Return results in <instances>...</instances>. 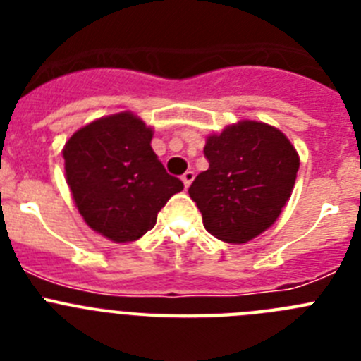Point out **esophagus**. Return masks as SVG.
I'll return each instance as SVG.
<instances>
[{"label": "esophagus", "instance_id": "esophagus-1", "mask_svg": "<svg viewBox=\"0 0 361 361\" xmlns=\"http://www.w3.org/2000/svg\"><path fill=\"white\" fill-rule=\"evenodd\" d=\"M193 178H195V173L193 171H186V173L183 175V183H184V188H190V184L193 183Z\"/></svg>", "mask_w": 361, "mask_h": 361}]
</instances>
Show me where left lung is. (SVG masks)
Instances as JSON below:
<instances>
[{
  "label": "left lung",
  "mask_w": 361,
  "mask_h": 361,
  "mask_svg": "<svg viewBox=\"0 0 361 361\" xmlns=\"http://www.w3.org/2000/svg\"><path fill=\"white\" fill-rule=\"evenodd\" d=\"M209 168L190 186L204 228L229 244H245L275 224L291 197L300 157L275 126L238 121L206 139Z\"/></svg>",
  "instance_id": "obj_1"
}]
</instances>
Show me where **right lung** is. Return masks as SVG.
<instances>
[{"label": "right lung", "mask_w": 361, "mask_h": 361, "mask_svg": "<svg viewBox=\"0 0 361 361\" xmlns=\"http://www.w3.org/2000/svg\"><path fill=\"white\" fill-rule=\"evenodd\" d=\"M153 130L132 111L101 117L63 148L66 183L85 222L124 244L155 226L157 213L184 184L166 173L152 149Z\"/></svg>", "instance_id": "1"}]
</instances>
